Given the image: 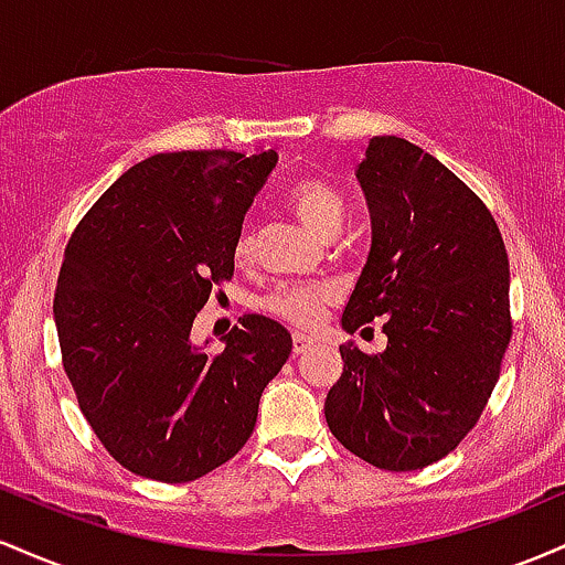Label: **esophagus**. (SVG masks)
Masks as SVG:
<instances>
[{
	"label": "esophagus",
	"instance_id": "34e87169",
	"mask_svg": "<svg viewBox=\"0 0 565 565\" xmlns=\"http://www.w3.org/2000/svg\"><path fill=\"white\" fill-rule=\"evenodd\" d=\"M312 350V339L303 333H294V354H303Z\"/></svg>",
	"mask_w": 565,
	"mask_h": 565
}]
</instances>
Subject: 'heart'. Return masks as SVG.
Instances as JSON below:
<instances>
[{
	"label": "heart",
	"mask_w": 565,
	"mask_h": 565,
	"mask_svg": "<svg viewBox=\"0 0 565 565\" xmlns=\"http://www.w3.org/2000/svg\"><path fill=\"white\" fill-rule=\"evenodd\" d=\"M285 202L290 211L301 218L303 226L320 234V237H335L344 226V200L335 192L328 181L322 179H301L290 183L285 192ZM253 253V234L243 230L234 239V258L237 262H248ZM335 288L326 282H309V285H282L275 294L264 299L266 312L282 317L290 326L315 328L322 320L326 309L335 301Z\"/></svg>",
	"instance_id": "heart-1"
}]
</instances>
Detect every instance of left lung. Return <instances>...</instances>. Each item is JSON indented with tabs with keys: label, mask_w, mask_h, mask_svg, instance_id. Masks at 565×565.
I'll return each mask as SVG.
<instances>
[{
	"label": "left lung",
	"mask_w": 565,
	"mask_h": 565,
	"mask_svg": "<svg viewBox=\"0 0 565 565\" xmlns=\"http://www.w3.org/2000/svg\"><path fill=\"white\" fill-rule=\"evenodd\" d=\"M354 175L371 250L341 328L384 317L386 350L339 347L326 422L367 465L422 470L465 440L497 386L512 335L510 262L478 194L416 143L371 138Z\"/></svg>",
	"instance_id": "1"
}]
</instances>
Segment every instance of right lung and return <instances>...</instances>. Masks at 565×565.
Masks as SVG:
<instances>
[{
    "mask_svg": "<svg viewBox=\"0 0 565 565\" xmlns=\"http://www.w3.org/2000/svg\"><path fill=\"white\" fill-rule=\"evenodd\" d=\"M277 151H170L100 194L63 253L53 317L63 371L93 433L125 470L189 483L256 427L264 386L294 339L245 315L207 352L194 317L234 275V239Z\"/></svg>",
    "mask_w": 565,
    "mask_h": 565,
    "instance_id": "right-lung-1",
    "label": "right lung"
}]
</instances>
